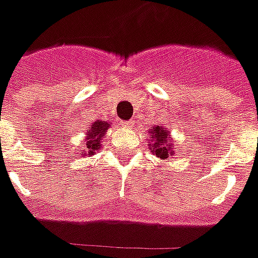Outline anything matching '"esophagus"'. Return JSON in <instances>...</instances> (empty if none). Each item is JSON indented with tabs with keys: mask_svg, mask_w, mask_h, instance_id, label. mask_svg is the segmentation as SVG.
Here are the masks:
<instances>
[{
	"mask_svg": "<svg viewBox=\"0 0 258 258\" xmlns=\"http://www.w3.org/2000/svg\"><path fill=\"white\" fill-rule=\"evenodd\" d=\"M121 125H123L124 128H130V127H133V123L131 121H121Z\"/></svg>",
	"mask_w": 258,
	"mask_h": 258,
	"instance_id": "esophagus-1",
	"label": "esophagus"
}]
</instances>
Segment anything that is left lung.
I'll return each mask as SVG.
<instances>
[{"mask_svg":"<svg viewBox=\"0 0 258 258\" xmlns=\"http://www.w3.org/2000/svg\"><path fill=\"white\" fill-rule=\"evenodd\" d=\"M149 140L148 145L151 152H154L160 159H167L169 156L174 155V142H173L170 133L163 125H152L149 130Z\"/></svg>","mask_w":258,"mask_h":258,"instance_id":"left-lung-1","label":"left lung"}]
</instances>
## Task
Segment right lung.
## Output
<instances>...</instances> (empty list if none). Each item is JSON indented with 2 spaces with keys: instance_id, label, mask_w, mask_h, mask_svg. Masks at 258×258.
<instances>
[{
  "instance_id": "1",
  "label": "right lung",
  "mask_w": 258,
  "mask_h": 258,
  "mask_svg": "<svg viewBox=\"0 0 258 258\" xmlns=\"http://www.w3.org/2000/svg\"><path fill=\"white\" fill-rule=\"evenodd\" d=\"M110 128V124L107 121L96 120L89 125V128L86 130L85 135V149H82L81 155L84 156H92L98 152L102 147V140L107 133V130Z\"/></svg>"
}]
</instances>
